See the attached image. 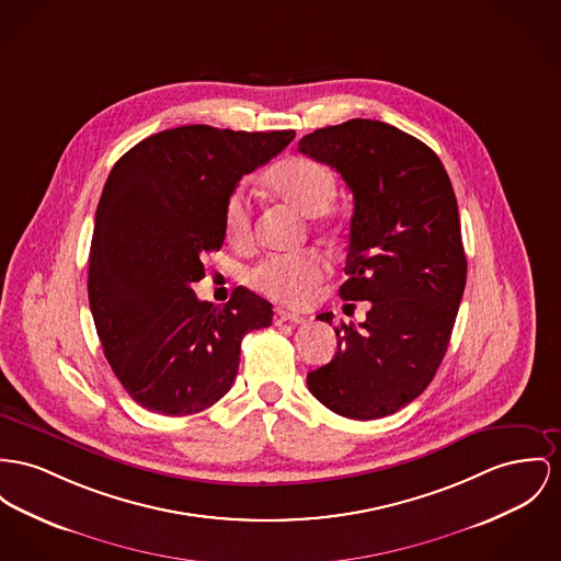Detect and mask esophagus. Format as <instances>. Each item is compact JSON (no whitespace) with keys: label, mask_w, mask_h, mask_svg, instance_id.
I'll list each match as a JSON object with an SVG mask.
<instances>
[{"label":"esophagus","mask_w":561,"mask_h":561,"mask_svg":"<svg viewBox=\"0 0 561 561\" xmlns=\"http://www.w3.org/2000/svg\"><path fill=\"white\" fill-rule=\"evenodd\" d=\"M274 321L276 323H285V321H289V323H306L308 319L304 314H298V312H291V310H285V308H276Z\"/></svg>","instance_id":"obj_1"}]
</instances>
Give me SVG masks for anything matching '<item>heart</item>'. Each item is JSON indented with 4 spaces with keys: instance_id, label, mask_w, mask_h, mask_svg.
<instances>
[{
    "instance_id": "1",
    "label": "heart",
    "mask_w": 561,
    "mask_h": 561,
    "mask_svg": "<svg viewBox=\"0 0 561 561\" xmlns=\"http://www.w3.org/2000/svg\"><path fill=\"white\" fill-rule=\"evenodd\" d=\"M270 191L304 217L325 215L334 195L336 179L328 165L310 157H289L267 174ZM225 231L233 242L251 233V204L244 188H236L225 204ZM328 272V262L317 251L267 255L249 272V283L263 296L289 304H308Z\"/></svg>"
}]
</instances>
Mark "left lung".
Masks as SVG:
<instances>
[{
    "mask_svg": "<svg viewBox=\"0 0 561 561\" xmlns=\"http://www.w3.org/2000/svg\"><path fill=\"white\" fill-rule=\"evenodd\" d=\"M299 152L353 193L340 296L370 301L364 323H340L334 359L306 382L330 411L380 419L419 398L447 353L468 272L457 199L438 154L382 121L314 129Z\"/></svg>",
    "mask_w": 561,
    "mask_h": 561,
    "instance_id": "1",
    "label": "left lung"
}]
</instances>
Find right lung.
Segmentation results:
<instances>
[{"mask_svg":"<svg viewBox=\"0 0 561 561\" xmlns=\"http://www.w3.org/2000/svg\"><path fill=\"white\" fill-rule=\"evenodd\" d=\"M296 138L183 125L127 150L102 191L89 253V306L104 355L147 411L185 416L219 402L240 342L272 325V304L238 287L224 306L191 289L225 240L238 181Z\"/></svg>","mask_w":561,"mask_h":561,"instance_id":"right-lung-1","label":"right lung"}]
</instances>
